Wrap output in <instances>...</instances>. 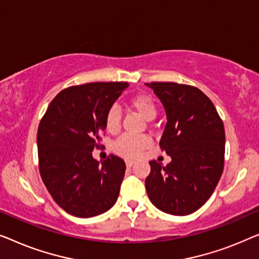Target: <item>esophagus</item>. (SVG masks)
<instances>
[{
  "mask_svg": "<svg viewBox=\"0 0 259 259\" xmlns=\"http://www.w3.org/2000/svg\"><path fill=\"white\" fill-rule=\"evenodd\" d=\"M125 164H126V166L130 167V166H133L135 164V161H131V159H126Z\"/></svg>",
  "mask_w": 259,
  "mask_h": 259,
  "instance_id": "obj_1",
  "label": "esophagus"
}]
</instances>
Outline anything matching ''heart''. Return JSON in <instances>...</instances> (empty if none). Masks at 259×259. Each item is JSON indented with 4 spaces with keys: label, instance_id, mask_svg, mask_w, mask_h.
Returning <instances> with one entry per match:
<instances>
[{
    "label": "heart",
    "instance_id": "obj_1",
    "mask_svg": "<svg viewBox=\"0 0 259 259\" xmlns=\"http://www.w3.org/2000/svg\"><path fill=\"white\" fill-rule=\"evenodd\" d=\"M129 105L135 109L145 121H152L157 115V108L154 100L150 96L144 94L135 95L130 98ZM122 115L117 107H110L105 114L104 123L105 128L109 133H116L121 126ZM150 144V140L147 136H133V135H124L118 138L114 144V150L118 155L124 157H135L140 155L144 149Z\"/></svg>",
    "mask_w": 259,
    "mask_h": 259
}]
</instances>
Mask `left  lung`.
<instances>
[{"label": "left lung", "mask_w": 259, "mask_h": 259, "mask_svg": "<svg viewBox=\"0 0 259 259\" xmlns=\"http://www.w3.org/2000/svg\"><path fill=\"white\" fill-rule=\"evenodd\" d=\"M145 85L164 107L166 124L159 145L171 157L166 166L149 162L147 194L163 212L190 214L210 198L223 172V122L209 97L195 87L172 82Z\"/></svg>", "instance_id": "8db88e82"}]
</instances>
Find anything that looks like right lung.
Masks as SVG:
<instances>
[{"label": "right lung", "instance_id": "obj_1", "mask_svg": "<svg viewBox=\"0 0 259 259\" xmlns=\"http://www.w3.org/2000/svg\"><path fill=\"white\" fill-rule=\"evenodd\" d=\"M128 87L125 82L70 87L57 94L39 122V174L54 201L72 216H97L117 201L124 161L110 155L98 162L92 151L107 129L108 109Z\"/></svg>", "mask_w": 259, "mask_h": 259}]
</instances>
